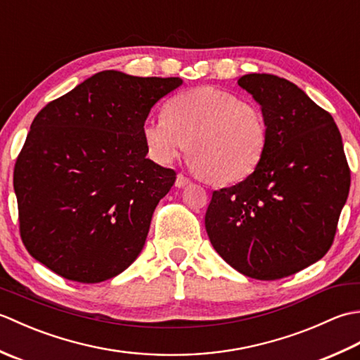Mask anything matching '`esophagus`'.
<instances>
[{"mask_svg":"<svg viewBox=\"0 0 360 360\" xmlns=\"http://www.w3.org/2000/svg\"><path fill=\"white\" fill-rule=\"evenodd\" d=\"M192 184V181H190L187 176H184V174H178L176 176V182H174V186L178 187V188H182V187H187V186H190Z\"/></svg>","mask_w":360,"mask_h":360,"instance_id":"esophagus-1","label":"esophagus"}]
</instances>
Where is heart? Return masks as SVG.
Returning a JSON list of instances; mask_svg holds the SVG:
<instances>
[{
    "instance_id": "obj_1",
    "label": "heart",
    "mask_w": 360,
    "mask_h": 360,
    "mask_svg": "<svg viewBox=\"0 0 360 360\" xmlns=\"http://www.w3.org/2000/svg\"><path fill=\"white\" fill-rule=\"evenodd\" d=\"M142 136L159 162H172L188 150L198 173L229 184L255 172L269 129L257 103L243 102L229 91L201 86L173 97L165 116L145 120Z\"/></svg>"
}]
</instances>
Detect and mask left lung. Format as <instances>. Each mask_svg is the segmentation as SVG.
I'll list each match as a JSON object with an SVG mask.
<instances>
[{
	"label": "left lung",
	"instance_id": "obj_1",
	"mask_svg": "<svg viewBox=\"0 0 360 360\" xmlns=\"http://www.w3.org/2000/svg\"><path fill=\"white\" fill-rule=\"evenodd\" d=\"M238 85L262 106L269 136L255 172L213 192L205 231L233 269L278 280L330 250L349 192V167L331 114L292 82L246 74Z\"/></svg>",
	"mask_w": 360,
	"mask_h": 360
}]
</instances>
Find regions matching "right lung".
<instances>
[{"instance_id":"obj_1","label":"right lung","mask_w":360,"mask_h":360,"mask_svg":"<svg viewBox=\"0 0 360 360\" xmlns=\"http://www.w3.org/2000/svg\"><path fill=\"white\" fill-rule=\"evenodd\" d=\"M179 77L102 71L37 114L13 170L20 235L60 277L101 283L131 264L176 172L147 158L142 127Z\"/></svg>"}]
</instances>
